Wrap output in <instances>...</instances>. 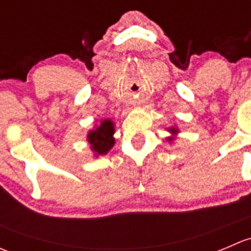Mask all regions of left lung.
Wrapping results in <instances>:
<instances>
[{"label": "left lung", "instance_id": "1", "mask_svg": "<svg viewBox=\"0 0 251 251\" xmlns=\"http://www.w3.org/2000/svg\"><path fill=\"white\" fill-rule=\"evenodd\" d=\"M171 132H175V131H176V130H175V128H171ZM169 140H173V138H169Z\"/></svg>", "mask_w": 251, "mask_h": 251}]
</instances>
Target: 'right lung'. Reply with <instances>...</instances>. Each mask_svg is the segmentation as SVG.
<instances>
[{
    "instance_id": "right-lung-1",
    "label": "right lung",
    "mask_w": 251,
    "mask_h": 251,
    "mask_svg": "<svg viewBox=\"0 0 251 251\" xmlns=\"http://www.w3.org/2000/svg\"><path fill=\"white\" fill-rule=\"evenodd\" d=\"M114 126L110 120H103L100 125L87 136L93 151L96 154H107L114 146Z\"/></svg>"
}]
</instances>
